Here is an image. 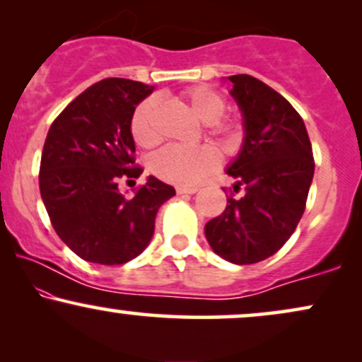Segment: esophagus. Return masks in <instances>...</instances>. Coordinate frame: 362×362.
I'll use <instances>...</instances> for the list:
<instances>
[{"label":"esophagus","instance_id":"34e87169","mask_svg":"<svg viewBox=\"0 0 362 362\" xmlns=\"http://www.w3.org/2000/svg\"><path fill=\"white\" fill-rule=\"evenodd\" d=\"M177 194H195L197 192V187H184V185H178L177 187Z\"/></svg>","mask_w":362,"mask_h":362}]
</instances>
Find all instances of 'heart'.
<instances>
[{
	"label": "heart",
	"mask_w": 362,
	"mask_h": 362,
	"mask_svg": "<svg viewBox=\"0 0 362 362\" xmlns=\"http://www.w3.org/2000/svg\"><path fill=\"white\" fill-rule=\"evenodd\" d=\"M195 117L206 124L207 134L224 148H235L242 141L243 124L236 117H226V98L209 86H190L182 93ZM161 105L156 97H148L136 107L131 117L132 139L143 148H153L161 141ZM219 163L218 153L211 146H167L149 160L153 175L175 185H194L214 172Z\"/></svg>",
	"instance_id": "heart-1"
}]
</instances>
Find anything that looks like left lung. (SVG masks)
Instances as JSON below:
<instances>
[{
  "label": "left lung",
  "instance_id": "1",
  "mask_svg": "<svg viewBox=\"0 0 362 362\" xmlns=\"http://www.w3.org/2000/svg\"><path fill=\"white\" fill-rule=\"evenodd\" d=\"M245 120V143L228 168L235 199L206 224L213 250L231 264H257L294 233L306 207L315 160L301 115L276 90L250 74L228 76Z\"/></svg>",
  "mask_w": 362,
  "mask_h": 362
}]
</instances>
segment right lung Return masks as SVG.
I'll return each mask as SVG.
<instances>
[{
	"mask_svg": "<svg viewBox=\"0 0 362 362\" xmlns=\"http://www.w3.org/2000/svg\"><path fill=\"white\" fill-rule=\"evenodd\" d=\"M153 86L105 78L54 119L40 158V195L52 228L83 260L120 265L138 257L155 231L160 206L175 195L156 177L132 199L120 178H138L131 117Z\"/></svg>",
	"mask_w": 362,
	"mask_h": 362,
	"instance_id": "right-lung-1",
	"label": "right lung"
}]
</instances>
